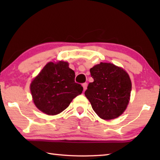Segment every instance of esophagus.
Instances as JSON below:
<instances>
[{
  "instance_id": "34e87169",
  "label": "esophagus",
  "mask_w": 160,
  "mask_h": 160,
  "mask_svg": "<svg viewBox=\"0 0 160 160\" xmlns=\"http://www.w3.org/2000/svg\"><path fill=\"white\" fill-rule=\"evenodd\" d=\"M82 87H83L84 90H85L86 89H87V87H88V83H87V82L83 83V84H82Z\"/></svg>"
}]
</instances>
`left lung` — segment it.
Instances as JSON below:
<instances>
[{
  "mask_svg": "<svg viewBox=\"0 0 160 160\" xmlns=\"http://www.w3.org/2000/svg\"><path fill=\"white\" fill-rule=\"evenodd\" d=\"M93 82L85 92L92 107L100 118H117L126 109L131 92V81L123 69L112 63H100L90 69Z\"/></svg>",
  "mask_w": 160,
  "mask_h": 160,
  "instance_id": "8db88e82",
  "label": "left lung"
}]
</instances>
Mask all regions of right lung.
<instances>
[{
  "mask_svg": "<svg viewBox=\"0 0 160 160\" xmlns=\"http://www.w3.org/2000/svg\"><path fill=\"white\" fill-rule=\"evenodd\" d=\"M75 77L67 62L48 63L30 85L36 107L48 115L63 112L83 90L80 84L75 82Z\"/></svg>",
  "mask_w": 160,
  "mask_h": 160,
  "instance_id": "obj_1",
  "label": "right lung"
}]
</instances>
